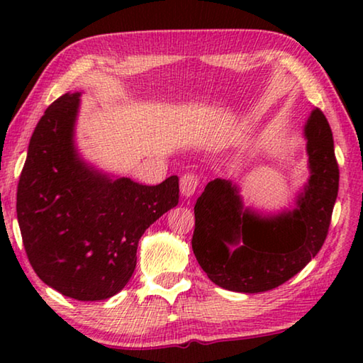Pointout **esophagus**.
I'll list each match as a JSON object with an SVG mask.
<instances>
[{
  "label": "esophagus",
  "instance_id": "34e87169",
  "mask_svg": "<svg viewBox=\"0 0 363 363\" xmlns=\"http://www.w3.org/2000/svg\"><path fill=\"white\" fill-rule=\"evenodd\" d=\"M199 189H200L199 176L189 173V174H184L181 177V194H182V196L190 199V196H194L196 192H199Z\"/></svg>",
  "mask_w": 363,
  "mask_h": 363
}]
</instances>
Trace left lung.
I'll return each mask as SVG.
<instances>
[{
    "instance_id": "8db88e82",
    "label": "left lung",
    "mask_w": 363,
    "mask_h": 363,
    "mask_svg": "<svg viewBox=\"0 0 363 363\" xmlns=\"http://www.w3.org/2000/svg\"><path fill=\"white\" fill-rule=\"evenodd\" d=\"M309 179L294 205L277 213L245 206L240 189L216 177L195 203L192 250L208 279L237 293L285 284L306 267L327 238L340 186L333 134L314 108L304 125Z\"/></svg>"
}]
</instances>
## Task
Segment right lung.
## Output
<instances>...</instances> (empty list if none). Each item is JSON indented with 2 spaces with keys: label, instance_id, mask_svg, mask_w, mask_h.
Instances as JSON below:
<instances>
[{
  "label": "right lung",
  "instance_id": "add662e5",
  "mask_svg": "<svg viewBox=\"0 0 363 363\" xmlns=\"http://www.w3.org/2000/svg\"><path fill=\"white\" fill-rule=\"evenodd\" d=\"M79 97L60 96L36 125L17 187V220L28 261L48 286L102 301L131 279L140 237L177 205L179 179L144 186L86 162L75 140Z\"/></svg>",
  "mask_w": 363,
  "mask_h": 363
}]
</instances>
